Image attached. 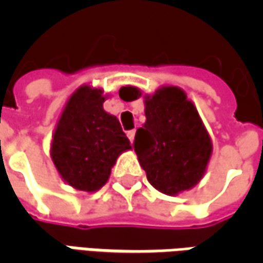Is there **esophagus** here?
<instances>
[{
    "label": "esophagus",
    "instance_id": "34e87169",
    "mask_svg": "<svg viewBox=\"0 0 263 263\" xmlns=\"http://www.w3.org/2000/svg\"><path fill=\"white\" fill-rule=\"evenodd\" d=\"M126 135H128V138H129V141H131V142H134V139H135V129L128 131L126 132Z\"/></svg>",
    "mask_w": 263,
    "mask_h": 263
}]
</instances>
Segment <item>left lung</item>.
Listing matches in <instances>:
<instances>
[{"label":"left lung","instance_id":"8db88e82","mask_svg":"<svg viewBox=\"0 0 263 263\" xmlns=\"http://www.w3.org/2000/svg\"><path fill=\"white\" fill-rule=\"evenodd\" d=\"M121 90L132 100L142 96L137 87ZM143 103L146 121L137 129L134 148L149 183L167 196L193 189L213 154L211 138L196 105L177 86L159 87L154 94H145Z\"/></svg>","mask_w":263,"mask_h":263}]
</instances>
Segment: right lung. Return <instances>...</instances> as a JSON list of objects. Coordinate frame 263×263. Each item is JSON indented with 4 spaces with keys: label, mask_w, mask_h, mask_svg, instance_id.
Returning <instances> with one entry per match:
<instances>
[{
    "label": "right lung",
    "mask_w": 263,
    "mask_h": 263,
    "mask_svg": "<svg viewBox=\"0 0 263 263\" xmlns=\"http://www.w3.org/2000/svg\"><path fill=\"white\" fill-rule=\"evenodd\" d=\"M105 98L103 88L79 87L67 98L50 142L62 180L87 193L103 187L118 156L132 149L118 118L104 109Z\"/></svg>",
    "instance_id": "add662e5"
}]
</instances>
